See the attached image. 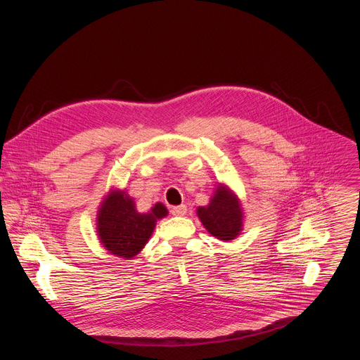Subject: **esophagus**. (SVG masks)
<instances>
[{
	"label": "esophagus",
	"instance_id": "esophagus-1",
	"mask_svg": "<svg viewBox=\"0 0 360 360\" xmlns=\"http://www.w3.org/2000/svg\"><path fill=\"white\" fill-rule=\"evenodd\" d=\"M186 211H188V208H186L185 204H181V205H176V207H172V208H171V214H172V215H176V217L185 215Z\"/></svg>",
	"mask_w": 360,
	"mask_h": 360
}]
</instances>
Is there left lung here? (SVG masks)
<instances>
[{
    "label": "left lung",
    "mask_w": 360,
    "mask_h": 360,
    "mask_svg": "<svg viewBox=\"0 0 360 360\" xmlns=\"http://www.w3.org/2000/svg\"><path fill=\"white\" fill-rule=\"evenodd\" d=\"M201 224L217 239L233 240L243 229V208L238 196L219 184L210 204L198 208Z\"/></svg>",
    "instance_id": "8db88e82"
}]
</instances>
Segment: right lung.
Instances as JSON below:
<instances>
[{
    "instance_id": "obj_1",
    "label": "right lung",
    "mask_w": 360,
    "mask_h": 360,
    "mask_svg": "<svg viewBox=\"0 0 360 360\" xmlns=\"http://www.w3.org/2000/svg\"><path fill=\"white\" fill-rule=\"evenodd\" d=\"M168 214L156 202L150 211L138 212L135 201L125 191H110L103 199L96 218V231L106 250L120 258H132L149 241L156 222Z\"/></svg>"
}]
</instances>
